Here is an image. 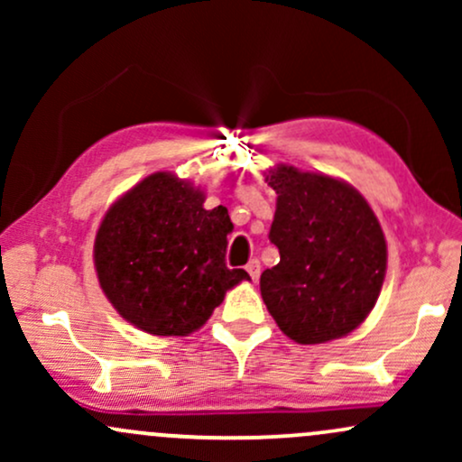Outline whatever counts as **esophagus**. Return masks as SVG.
<instances>
[{"label":"esophagus","mask_w":462,"mask_h":462,"mask_svg":"<svg viewBox=\"0 0 462 462\" xmlns=\"http://www.w3.org/2000/svg\"><path fill=\"white\" fill-rule=\"evenodd\" d=\"M245 269H247V273L252 275L254 282H256V280L261 278V263H258V261H249Z\"/></svg>","instance_id":"1"}]
</instances>
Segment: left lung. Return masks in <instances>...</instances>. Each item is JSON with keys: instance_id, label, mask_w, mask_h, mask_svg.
Listing matches in <instances>:
<instances>
[{"instance_id": "1", "label": "left lung", "mask_w": 462, "mask_h": 462, "mask_svg": "<svg viewBox=\"0 0 462 462\" xmlns=\"http://www.w3.org/2000/svg\"><path fill=\"white\" fill-rule=\"evenodd\" d=\"M278 195L269 241L280 263L261 295L286 337L301 346L341 338L367 319L386 273L378 217L352 184L278 164L264 178Z\"/></svg>"}]
</instances>
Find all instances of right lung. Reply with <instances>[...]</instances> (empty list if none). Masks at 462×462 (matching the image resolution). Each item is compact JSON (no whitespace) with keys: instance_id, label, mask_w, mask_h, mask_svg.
<instances>
[{"instance_id":"add662e5","label":"right lung","mask_w":462,"mask_h":462,"mask_svg":"<svg viewBox=\"0 0 462 462\" xmlns=\"http://www.w3.org/2000/svg\"><path fill=\"white\" fill-rule=\"evenodd\" d=\"M204 190L167 171L141 180L104 215L95 272L115 310L153 337H189L226 291L249 280L227 269V208H204Z\"/></svg>"}]
</instances>
